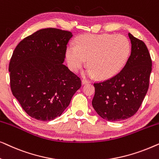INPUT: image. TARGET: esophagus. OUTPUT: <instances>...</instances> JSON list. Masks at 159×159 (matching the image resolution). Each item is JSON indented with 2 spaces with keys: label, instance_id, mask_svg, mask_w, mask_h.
<instances>
[{
  "label": "esophagus",
  "instance_id": "obj_1",
  "mask_svg": "<svg viewBox=\"0 0 159 159\" xmlns=\"http://www.w3.org/2000/svg\"><path fill=\"white\" fill-rule=\"evenodd\" d=\"M90 83V82L88 81V80H82V84H88Z\"/></svg>",
  "mask_w": 159,
  "mask_h": 159
}]
</instances>
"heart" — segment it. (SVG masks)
<instances>
[{
  "instance_id": "1",
  "label": "heart",
  "mask_w": 159,
  "mask_h": 159,
  "mask_svg": "<svg viewBox=\"0 0 159 159\" xmlns=\"http://www.w3.org/2000/svg\"><path fill=\"white\" fill-rule=\"evenodd\" d=\"M75 44L76 48L69 46L66 51L69 69L77 72L88 59L86 75L101 80L118 75L131 53L129 41L122 34H83L76 39Z\"/></svg>"
}]
</instances>
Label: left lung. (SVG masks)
<instances>
[{
    "label": "left lung",
    "instance_id": "1",
    "mask_svg": "<svg viewBox=\"0 0 159 159\" xmlns=\"http://www.w3.org/2000/svg\"><path fill=\"white\" fill-rule=\"evenodd\" d=\"M131 55L127 64L115 77L95 83L93 107L102 118L110 121L125 120L135 114L149 87L152 61L142 40L128 34Z\"/></svg>",
    "mask_w": 159,
    "mask_h": 159
}]
</instances>
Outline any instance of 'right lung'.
<instances>
[{
    "label": "right lung",
    "instance_id": "1",
    "mask_svg": "<svg viewBox=\"0 0 159 159\" xmlns=\"http://www.w3.org/2000/svg\"><path fill=\"white\" fill-rule=\"evenodd\" d=\"M73 34L46 28L23 39L11 58V89L27 114L40 121L60 116L81 87V80L63 64Z\"/></svg>",
    "mask_w": 159,
    "mask_h": 159
}]
</instances>
